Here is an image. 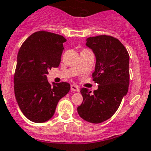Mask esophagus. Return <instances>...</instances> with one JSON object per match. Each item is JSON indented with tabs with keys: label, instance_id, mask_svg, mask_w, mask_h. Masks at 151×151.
I'll return each mask as SVG.
<instances>
[{
	"label": "esophagus",
	"instance_id": "esophagus-1",
	"mask_svg": "<svg viewBox=\"0 0 151 151\" xmlns=\"http://www.w3.org/2000/svg\"><path fill=\"white\" fill-rule=\"evenodd\" d=\"M70 88H71V90L73 91V92H80V88H79V87H78V85H71Z\"/></svg>",
	"mask_w": 151,
	"mask_h": 151
}]
</instances>
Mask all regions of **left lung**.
Wrapping results in <instances>:
<instances>
[{"mask_svg": "<svg viewBox=\"0 0 151 151\" xmlns=\"http://www.w3.org/2000/svg\"><path fill=\"white\" fill-rule=\"evenodd\" d=\"M85 45L96 56L92 78L99 86L93 93L81 89L83 102L78 113L86 122L99 124L114 114L128 93L129 55L119 40L106 35L88 37Z\"/></svg>", "mask_w": 151, "mask_h": 151, "instance_id": "obj_1", "label": "left lung"}]
</instances>
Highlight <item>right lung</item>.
<instances>
[{"mask_svg":"<svg viewBox=\"0 0 151 151\" xmlns=\"http://www.w3.org/2000/svg\"><path fill=\"white\" fill-rule=\"evenodd\" d=\"M66 41L59 34L38 31L30 35L19 51L15 96L22 114L31 122L50 120L59 101L70 89L69 83L50 84L47 78L49 70L59 66Z\"/></svg>","mask_w":151,"mask_h":151,"instance_id":"1","label":"right lung"}]
</instances>
